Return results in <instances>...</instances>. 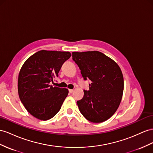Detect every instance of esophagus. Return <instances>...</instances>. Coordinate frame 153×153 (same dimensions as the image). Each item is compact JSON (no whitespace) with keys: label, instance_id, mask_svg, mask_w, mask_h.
I'll return each instance as SVG.
<instances>
[{"label":"esophagus","instance_id":"esophagus-1","mask_svg":"<svg viewBox=\"0 0 153 153\" xmlns=\"http://www.w3.org/2000/svg\"><path fill=\"white\" fill-rule=\"evenodd\" d=\"M74 92V90L73 89H69V92L70 93H72Z\"/></svg>","mask_w":153,"mask_h":153}]
</instances>
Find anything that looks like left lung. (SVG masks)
I'll list each match as a JSON object with an SVG mask.
<instances>
[{
    "label": "left lung",
    "mask_w": 153,
    "mask_h": 153,
    "mask_svg": "<svg viewBox=\"0 0 153 153\" xmlns=\"http://www.w3.org/2000/svg\"><path fill=\"white\" fill-rule=\"evenodd\" d=\"M72 59L85 80L92 81L89 91L77 101L79 111L93 123H101L114 114L122 98L124 81L116 62L98 51L72 52Z\"/></svg>",
    "instance_id": "obj_1"
}]
</instances>
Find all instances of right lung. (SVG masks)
Listing matches in <instances>:
<instances>
[{"label":"right lung","mask_w":153,"mask_h":153,"mask_svg":"<svg viewBox=\"0 0 153 153\" xmlns=\"http://www.w3.org/2000/svg\"><path fill=\"white\" fill-rule=\"evenodd\" d=\"M71 56L69 52L42 50L31 56L23 64L18 77V93L31 115L46 121L59 111L68 90L52 87L62 64Z\"/></svg>","instance_id":"add662e5"}]
</instances>
